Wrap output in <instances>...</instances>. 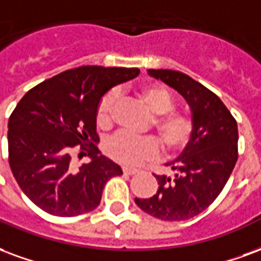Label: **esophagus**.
Returning <instances> with one entry per match:
<instances>
[{"label":"esophagus","mask_w":261,"mask_h":261,"mask_svg":"<svg viewBox=\"0 0 261 261\" xmlns=\"http://www.w3.org/2000/svg\"><path fill=\"white\" fill-rule=\"evenodd\" d=\"M123 173H124V174H128V175H134L138 173V170L133 169V167H123Z\"/></svg>","instance_id":"1"}]
</instances>
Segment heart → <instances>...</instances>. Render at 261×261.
<instances>
[{
  "label": "heart",
  "instance_id": "b5f03b06",
  "mask_svg": "<svg viewBox=\"0 0 261 261\" xmlns=\"http://www.w3.org/2000/svg\"><path fill=\"white\" fill-rule=\"evenodd\" d=\"M141 98L156 113V131L169 153L182 150L194 136L195 124L190 117L174 113L175 102L170 92L160 86H148L140 92ZM117 91L109 90L102 96L96 108V123L101 128H109L115 121ZM105 150L111 159L125 166L140 165L146 160H155L160 155V144L155 137H137L128 131H119L106 141Z\"/></svg>",
  "mask_w": 261,
  "mask_h": 261
}]
</instances>
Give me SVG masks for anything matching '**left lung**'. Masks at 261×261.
<instances>
[{"mask_svg": "<svg viewBox=\"0 0 261 261\" xmlns=\"http://www.w3.org/2000/svg\"><path fill=\"white\" fill-rule=\"evenodd\" d=\"M149 74L184 96L195 130L184 152L167 163L174 177L155 174L158 192L136 203L152 217L182 221L207 209L227 184L238 159V125L219 96L188 74L169 69Z\"/></svg>", "mask_w": 261, "mask_h": 261, "instance_id": "obj_1", "label": "left lung"}]
</instances>
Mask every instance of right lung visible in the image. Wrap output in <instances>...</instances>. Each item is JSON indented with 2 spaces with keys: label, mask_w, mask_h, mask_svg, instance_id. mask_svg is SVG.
Returning <instances> with one entry per match:
<instances>
[{
  "label": "right lung",
  "mask_w": 261,
  "mask_h": 261,
  "mask_svg": "<svg viewBox=\"0 0 261 261\" xmlns=\"http://www.w3.org/2000/svg\"><path fill=\"white\" fill-rule=\"evenodd\" d=\"M138 74L137 67L80 66L40 83L19 101L8 123V159L36 206L58 217L88 213L108 179L123 174L95 146L96 108L109 88ZM74 151L92 162L77 168Z\"/></svg>",
  "instance_id": "right-lung-1"
}]
</instances>
